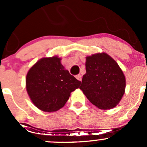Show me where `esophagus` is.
I'll use <instances>...</instances> for the list:
<instances>
[{"label":"esophagus","instance_id":"34e87169","mask_svg":"<svg viewBox=\"0 0 147 147\" xmlns=\"http://www.w3.org/2000/svg\"><path fill=\"white\" fill-rule=\"evenodd\" d=\"M76 78H77V79H78L79 81H82V75H77Z\"/></svg>","mask_w":147,"mask_h":147}]
</instances>
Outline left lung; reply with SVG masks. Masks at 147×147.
I'll return each instance as SVG.
<instances>
[{"instance_id":"left-lung-1","label":"left lung","mask_w":147,"mask_h":147,"mask_svg":"<svg viewBox=\"0 0 147 147\" xmlns=\"http://www.w3.org/2000/svg\"><path fill=\"white\" fill-rule=\"evenodd\" d=\"M85 67L80 89L99 109L115 107L126 87L125 76L117 63L106 53H99L86 57Z\"/></svg>"}]
</instances>
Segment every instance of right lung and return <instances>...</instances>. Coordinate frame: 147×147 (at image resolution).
<instances>
[{
    "instance_id": "add662e5",
    "label": "right lung",
    "mask_w": 147,
    "mask_h": 147,
    "mask_svg": "<svg viewBox=\"0 0 147 147\" xmlns=\"http://www.w3.org/2000/svg\"><path fill=\"white\" fill-rule=\"evenodd\" d=\"M58 56L42 57L28 70L26 87L30 99L40 110L53 112L65 106L70 93L80 85Z\"/></svg>"
}]
</instances>
